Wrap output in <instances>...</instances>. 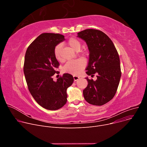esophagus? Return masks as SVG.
<instances>
[{
	"label": "esophagus",
	"mask_w": 147,
	"mask_h": 147,
	"mask_svg": "<svg viewBox=\"0 0 147 147\" xmlns=\"http://www.w3.org/2000/svg\"><path fill=\"white\" fill-rule=\"evenodd\" d=\"M80 78V77H78V76H76V75H74L73 76V79H74V81H77V80H78V79Z\"/></svg>",
	"instance_id": "obj_1"
}]
</instances>
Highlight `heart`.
Masks as SVG:
<instances>
[{
    "instance_id": "heart-1",
    "label": "heart",
    "mask_w": 147,
    "mask_h": 147,
    "mask_svg": "<svg viewBox=\"0 0 147 147\" xmlns=\"http://www.w3.org/2000/svg\"><path fill=\"white\" fill-rule=\"evenodd\" d=\"M68 45L74 51H77L80 49L81 47V43L78 39L75 38H70L68 42ZM60 45H57L54 50V55L55 58L57 60H61L60 56ZM86 66V62L83 59H77L76 60L70 61L66 63V65L64 66L63 71L67 73H70L72 74H78L82 69L84 68Z\"/></svg>"
}]
</instances>
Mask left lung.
Wrapping results in <instances>:
<instances>
[{
    "label": "left lung",
    "mask_w": 147,
    "mask_h": 147,
    "mask_svg": "<svg viewBox=\"0 0 147 147\" xmlns=\"http://www.w3.org/2000/svg\"><path fill=\"white\" fill-rule=\"evenodd\" d=\"M77 37L84 40L90 52L87 74L97 79L86 77L87 87L83 95L89 103L101 106L115 96L121 77L120 59L117 51L109 36L101 31L87 29L78 32Z\"/></svg>",
    "instance_id": "8db88e82"
}]
</instances>
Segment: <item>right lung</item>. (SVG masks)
<instances>
[{
	"mask_svg": "<svg viewBox=\"0 0 147 147\" xmlns=\"http://www.w3.org/2000/svg\"><path fill=\"white\" fill-rule=\"evenodd\" d=\"M64 35L43 33L28 47L26 52L24 73L28 90L40 106L48 110H57L67 102V89L72 85V75L65 73L53 80L59 63L54 50L57 45L65 40Z\"/></svg>",
	"mask_w": 147,
	"mask_h": 147,
	"instance_id": "right-lung-1",
	"label": "right lung"
}]
</instances>
